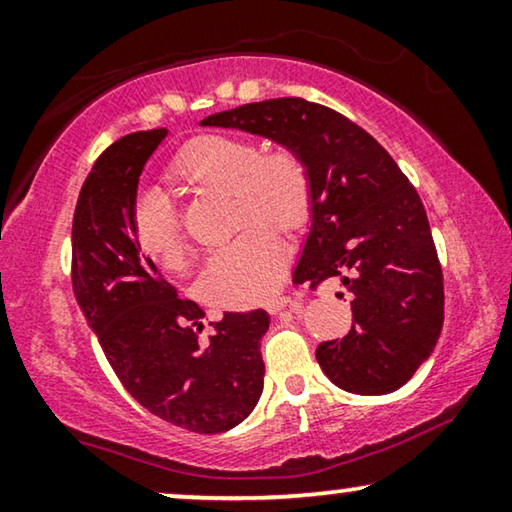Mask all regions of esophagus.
Returning <instances> with one entry per match:
<instances>
[{
	"instance_id": "esophagus-1",
	"label": "esophagus",
	"mask_w": 512,
	"mask_h": 512,
	"mask_svg": "<svg viewBox=\"0 0 512 512\" xmlns=\"http://www.w3.org/2000/svg\"><path fill=\"white\" fill-rule=\"evenodd\" d=\"M285 307H300V298H296V296H285V294H278V296H273L269 303H266V310H269L271 314H278L280 310H285Z\"/></svg>"
}]
</instances>
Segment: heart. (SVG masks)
<instances>
[{
    "label": "heart",
    "instance_id": "b5f03b06",
    "mask_svg": "<svg viewBox=\"0 0 512 512\" xmlns=\"http://www.w3.org/2000/svg\"><path fill=\"white\" fill-rule=\"evenodd\" d=\"M170 177L191 189L227 191L237 227L269 223L296 232L310 221L312 175L294 148L259 152L243 136H198L175 154ZM269 225L243 230L225 248L209 255L200 273L202 296L227 307L269 298L285 266V243ZM132 234L141 253L164 271H180L186 239L173 207L159 193H145L132 209Z\"/></svg>",
    "mask_w": 512,
    "mask_h": 512
}]
</instances>
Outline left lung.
I'll return each mask as SVG.
<instances>
[{"label":"left lung","instance_id":"8db88e82","mask_svg":"<svg viewBox=\"0 0 512 512\" xmlns=\"http://www.w3.org/2000/svg\"><path fill=\"white\" fill-rule=\"evenodd\" d=\"M200 125L241 129L305 159L314 205L294 282L339 278L353 310L348 335L319 344L316 362L344 392L403 387L440 339L444 282L424 205L396 161L353 120L300 97L243 104Z\"/></svg>","mask_w":512,"mask_h":512}]
</instances>
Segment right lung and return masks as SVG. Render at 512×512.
<instances>
[{"mask_svg": "<svg viewBox=\"0 0 512 512\" xmlns=\"http://www.w3.org/2000/svg\"><path fill=\"white\" fill-rule=\"evenodd\" d=\"M168 129L134 132L104 150L72 221V289L120 383L152 415L193 433L241 424L264 389V310L227 312L200 342L205 312L177 296L132 234L145 164Z\"/></svg>", "mask_w": 512, "mask_h": 512, "instance_id": "1", "label": "right lung"}]
</instances>
